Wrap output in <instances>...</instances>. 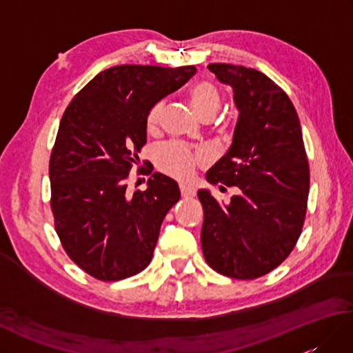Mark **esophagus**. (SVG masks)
Here are the masks:
<instances>
[{
  "instance_id": "1",
  "label": "esophagus",
  "mask_w": 353,
  "mask_h": 353,
  "mask_svg": "<svg viewBox=\"0 0 353 353\" xmlns=\"http://www.w3.org/2000/svg\"><path fill=\"white\" fill-rule=\"evenodd\" d=\"M181 192H182V197L185 199H191L196 196V188L190 185H181Z\"/></svg>"
}]
</instances>
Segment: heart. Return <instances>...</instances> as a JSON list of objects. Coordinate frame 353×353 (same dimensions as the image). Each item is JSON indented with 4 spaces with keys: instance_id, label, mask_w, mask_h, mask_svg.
<instances>
[{
    "instance_id": "obj_1",
    "label": "heart",
    "mask_w": 353,
    "mask_h": 353,
    "mask_svg": "<svg viewBox=\"0 0 353 353\" xmlns=\"http://www.w3.org/2000/svg\"><path fill=\"white\" fill-rule=\"evenodd\" d=\"M190 103L199 118L211 119L221 106V95L216 86L209 80H200L191 88ZM163 101H157L147 115V127L156 129L162 115ZM205 161V156L179 142H170L157 148L156 163L165 174L176 177L179 181H188L196 172L197 165Z\"/></svg>"
}]
</instances>
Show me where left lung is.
<instances>
[{"instance_id": "left-lung-1", "label": "left lung", "mask_w": 353, "mask_h": 353, "mask_svg": "<svg viewBox=\"0 0 353 353\" xmlns=\"http://www.w3.org/2000/svg\"><path fill=\"white\" fill-rule=\"evenodd\" d=\"M208 68L234 89L239 115L230 148L206 181L238 186L239 192L221 205L199 190L201 249L216 273L256 279L288 258L303 228L310 165L301 123L288 95L265 74L230 63Z\"/></svg>"}]
</instances>
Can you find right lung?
<instances>
[{"label":"right lung","mask_w":353,"mask_h":353,"mask_svg":"<svg viewBox=\"0 0 353 353\" xmlns=\"http://www.w3.org/2000/svg\"><path fill=\"white\" fill-rule=\"evenodd\" d=\"M196 66L119 65L74 97L50 157L51 211L66 254L104 282L142 272L153 258L165 215L181 199L172 179L153 172L145 191L127 177L147 142V115Z\"/></svg>","instance_id":"right-lung-1"}]
</instances>
